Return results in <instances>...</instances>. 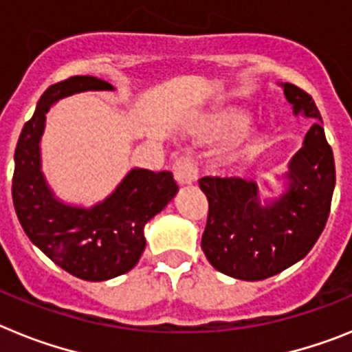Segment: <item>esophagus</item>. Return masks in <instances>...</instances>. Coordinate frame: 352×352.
<instances>
[{
	"label": "esophagus",
	"mask_w": 352,
	"mask_h": 352,
	"mask_svg": "<svg viewBox=\"0 0 352 352\" xmlns=\"http://www.w3.org/2000/svg\"><path fill=\"white\" fill-rule=\"evenodd\" d=\"M174 178L179 185H190L197 178V167L190 157H179L173 164Z\"/></svg>",
	"instance_id": "1"
}]
</instances>
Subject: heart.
<instances>
[{
    "label": "heart",
    "instance_id": "obj_1",
    "mask_svg": "<svg viewBox=\"0 0 352 352\" xmlns=\"http://www.w3.org/2000/svg\"><path fill=\"white\" fill-rule=\"evenodd\" d=\"M243 123V118L239 116V114H227V116H223L222 120H220L219 123V129L222 133H229L232 132V130L238 129L239 125ZM241 144H243L245 149H256L257 146H259V138L257 135H245L243 139H241Z\"/></svg>",
    "mask_w": 352,
    "mask_h": 352
}]
</instances>
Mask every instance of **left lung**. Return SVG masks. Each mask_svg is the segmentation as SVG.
<instances>
[{"label": "left lung", "mask_w": 352, "mask_h": 352, "mask_svg": "<svg viewBox=\"0 0 352 352\" xmlns=\"http://www.w3.org/2000/svg\"><path fill=\"white\" fill-rule=\"evenodd\" d=\"M296 113L316 118L303 148L291 160V186L278 201L263 206L257 185L241 178L204 176L199 186L208 199L201 248L214 270L239 280H264L303 259L331 210L335 160L312 96L284 84Z\"/></svg>", "instance_id": "left-lung-1"}]
</instances>
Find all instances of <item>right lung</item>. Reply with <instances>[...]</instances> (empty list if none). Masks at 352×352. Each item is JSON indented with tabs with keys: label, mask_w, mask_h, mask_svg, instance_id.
<instances>
[{
	"label": "right lung",
	"mask_w": 352,
	"mask_h": 352,
	"mask_svg": "<svg viewBox=\"0 0 352 352\" xmlns=\"http://www.w3.org/2000/svg\"><path fill=\"white\" fill-rule=\"evenodd\" d=\"M86 89H113L107 80L74 76L45 89L15 148L12 199L28 238L70 275L89 282L120 276L138 264L144 226L178 192L173 173L133 169L116 192L91 210L58 203L40 173L38 142L45 113L58 98Z\"/></svg>",
	"instance_id": "right-lung-1"
}]
</instances>
